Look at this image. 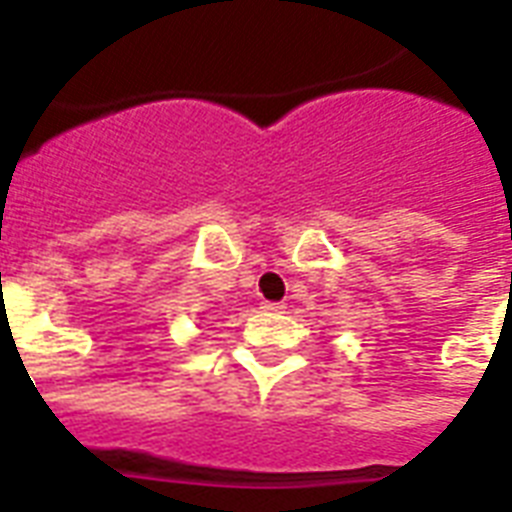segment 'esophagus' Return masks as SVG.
Masks as SVG:
<instances>
[{
    "label": "esophagus",
    "instance_id": "1",
    "mask_svg": "<svg viewBox=\"0 0 512 512\" xmlns=\"http://www.w3.org/2000/svg\"><path fill=\"white\" fill-rule=\"evenodd\" d=\"M284 308H287L284 303H271V300H265L263 303V311H271V313H281Z\"/></svg>",
    "mask_w": 512,
    "mask_h": 512
}]
</instances>
